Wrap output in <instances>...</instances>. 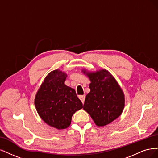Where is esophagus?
<instances>
[{
	"mask_svg": "<svg viewBox=\"0 0 158 158\" xmlns=\"http://www.w3.org/2000/svg\"><path fill=\"white\" fill-rule=\"evenodd\" d=\"M79 98L81 100V101L83 103H84L85 99V95H80V96H79Z\"/></svg>",
	"mask_w": 158,
	"mask_h": 158,
	"instance_id": "34e87169",
	"label": "esophagus"
}]
</instances>
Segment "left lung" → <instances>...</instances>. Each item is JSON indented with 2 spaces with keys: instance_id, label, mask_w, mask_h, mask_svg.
Masks as SVG:
<instances>
[{
  "instance_id": "1",
  "label": "left lung",
  "mask_w": 158,
  "mask_h": 158,
  "mask_svg": "<svg viewBox=\"0 0 158 158\" xmlns=\"http://www.w3.org/2000/svg\"><path fill=\"white\" fill-rule=\"evenodd\" d=\"M86 75L91 81L90 91L86 96L83 108L96 125H108L123 111L125 106L123 91L108 71L102 69L96 73H86Z\"/></svg>"
}]
</instances>
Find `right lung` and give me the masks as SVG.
<instances>
[{
    "label": "right lung",
    "mask_w": 158,
    "mask_h": 158,
    "mask_svg": "<svg viewBox=\"0 0 158 158\" xmlns=\"http://www.w3.org/2000/svg\"><path fill=\"white\" fill-rule=\"evenodd\" d=\"M66 76L58 69L50 72L44 80L35 99V107L40 118L58 129L68 128L73 114L83 108L75 90L64 84Z\"/></svg>",
    "instance_id": "add662e5"
}]
</instances>
